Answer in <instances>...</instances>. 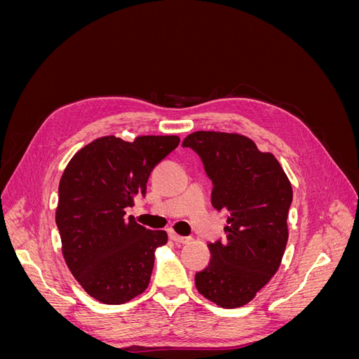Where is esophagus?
<instances>
[{"instance_id":"1","label":"esophagus","mask_w":359,"mask_h":359,"mask_svg":"<svg viewBox=\"0 0 359 359\" xmlns=\"http://www.w3.org/2000/svg\"><path fill=\"white\" fill-rule=\"evenodd\" d=\"M169 238H170L172 241H175V243H178V244H187V243L190 241L189 236H181V235L175 233L173 231L169 232Z\"/></svg>"}]
</instances>
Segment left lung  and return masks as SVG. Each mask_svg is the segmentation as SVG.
Masks as SVG:
<instances>
[{
  "label": "left lung",
  "instance_id": "obj_1",
  "mask_svg": "<svg viewBox=\"0 0 359 359\" xmlns=\"http://www.w3.org/2000/svg\"><path fill=\"white\" fill-rule=\"evenodd\" d=\"M212 181L211 203L227 211L226 240L210 243L196 289L223 309L243 307L273 278L287 244L292 186L278 160L247 136L194 132L182 140Z\"/></svg>",
  "mask_w": 359,
  "mask_h": 359
}]
</instances>
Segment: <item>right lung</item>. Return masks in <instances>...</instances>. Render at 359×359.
<instances>
[{"label":"right lung","mask_w":359,"mask_h":359,"mask_svg":"<svg viewBox=\"0 0 359 359\" xmlns=\"http://www.w3.org/2000/svg\"><path fill=\"white\" fill-rule=\"evenodd\" d=\"M180 144L178 136H115L93 140L69 161L60 181L55 222L62 256L73 277L103 304H124L151 280L156 248L165 231H149L126 217L158 163Z\"/></svg>","instance_id":"obj_1"}]
</instances>
